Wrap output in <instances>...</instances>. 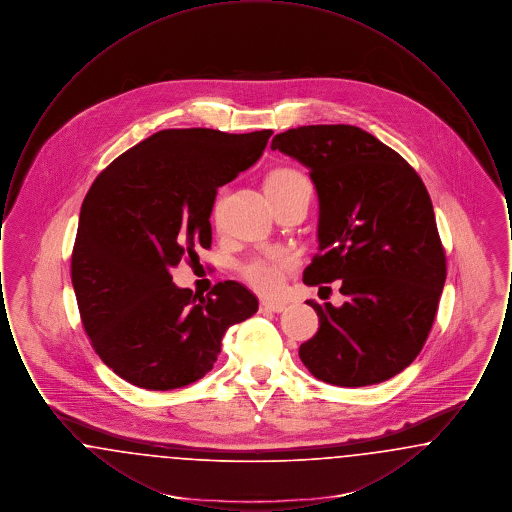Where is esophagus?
Returning <instances> with one entry per match:
<instances>
[{"instance_id": "1", "label": "esophagus", "mask_w": 512, "mask_h": 512, "mask_svg": "<svg viewBox=\"0 0 512 512\" xmlns=\"http://www.w3.org/2000/svg\"><path fill=\"white\" fill-rule=\"evenodd\" d=\"M261 313H282L286 311V303H270V301H261Z\"/></svg>"}]
</instances>
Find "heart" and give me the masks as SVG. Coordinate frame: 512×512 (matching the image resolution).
I'll list each match as a JSON object with an SVG mask.
<instances>
[{
	"instance_id": "1",
	"label": "heart",
	"mask_w": 512,
	"mask_h": 512,
	"mask_svg": "<svg viewBox=\"0 0 512 512\" xmlns=\"http://www.w3.org/2000/svg\"><path fill=\"white\" fill-rule=\"evenodd\" d=\"M307 180L301 172L293 171V169H280V171L272 172L267 180L268 190H282L293 186L297 182ZM224 201V194H219L215 201V217H219L220 207ZM293 259L290 253H274L267 259H257L251 261L244 270L245 280L263 295H274L280 292L282 288V276L288 268L292 267Z\"/></svg>"
}]
</instances>
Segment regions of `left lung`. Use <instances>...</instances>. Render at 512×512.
Here are the masks:
<instances>
[{"instance_id":"1","label":"left lung","mask_w":512,"mask_h":512,"mask_svg":"<svg viewBox=\"0 0 512 512\" xmlns=\"http://www.w3.org/2000/svg\"><path fill=\"white\" fill-rule=\"evenodd\" d=\"M278 149L309 169L318 195V255L303 282L341 280V307L318 305L317 334L299 347L311 374L341 388L380 384L413 363L445 284L432 199L391 147L349 124L276 134Z\"/></svg>"}]
</instances>
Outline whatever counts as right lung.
Returning <instances> with one entry per match:
<instances>
[{
	"mask_svg": "<svg viewBox=\"0 0 512 512\" xmlns=\"http://www.w3.org/2000/svg\"><path fill=\"white\" fill-rule=\"evenodd\" d=\"M272 130H161L117 157L86 195L73 249L74 293L101 361L144 390L184 388L217 361L226 330L259 301L234 280L197 297L172 282L211 247L220 186L253 167Z\"/></svg>",
	"mask_w": 512,
	"mask_h": 512,
	"instance_id": "1",
	"label": "right lung"
}]
</instances>
